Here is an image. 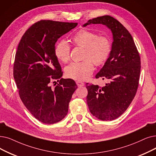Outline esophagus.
Segmentation results:
<instances>
[{"instance_id": "1", "label": "esophagus", "mask_w": 156, "mask_h": 156, "mask_svg": "<svg viewBox=\"0 0 156 156\" xmlns=\"http://www.w3.org/2000/svg\"><path fill=\"white\" fill-rule=\"evenodd\" d=\"M76 85L78 87H82V86L85 85V83L83 82H82V81H78H78H76Z\"/></svg>"}]
</instances>
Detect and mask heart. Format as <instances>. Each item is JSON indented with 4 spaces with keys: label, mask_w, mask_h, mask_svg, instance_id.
<instances>
[{
    "label": "heart",
    "mask_w": 156,
    "mask_h": 156,
    "mask_svg": "<svg viewBox=\"0 0 156 156\" xmlns=\"http://www.w3.org/2000/svg\"><path fill=\"white\" fill-rule=\"evenodd\" d=\"M73 43L84 48L82 62H74L65 69L66 75L71 79L83 80L89 77L94 70L93 62L97 66L102 65L109 58L112 50L110 41L107 36H98L95 32L80 30L72 38ZM70 46L66 41H59L55 47V55L62 62L70 59Z\"/></svg>",
    "instance_id": "heart-1"
}]
</instances>
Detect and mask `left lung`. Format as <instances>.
Here are the masks:
<instances>
[{
	"instance_id": "left-lung-1",
	"label": "left lung",
	"mask_w": 156,
	"mask_h": 156,
	"mask_svg": "<svg viewBox=\"0 0 156 156\" xmlns=\"http://www.w3.org/2000/svg\"><path fill=\"white\" fill-rule=\"evenodd\" d=\"M91 23L107 26L113 41L109 58L96 78L110 81L101 87L87 83V103L90 113L99 120H113L127 109L137 92L141 69L139 52L131 34L117 20L105 15L89 20Z\"/></svg>"
}]
</instances>
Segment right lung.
Returning <instances> with one entry per match:
<instances>
[{
	"mask_svg": "<svg viewBox=\"0 0 156 156\" xmlns=\"http://www.w3.org/2000/svg\"><path fill=\"white\" fill-rule=\"evenodd\" d=\"M77 25L40 20L26 30L18 44L13 76L19 96L27 109L44 124L57 123L66 116L77 89L73 80L61 78L63 72L54 52L58 39ZM55 79L59 83L51 87Z\"/></svg>",
	"mask_w": 156,
	"mask_h": 156,
	"instance_id": "1",
	"label": "right lung"
}]
</instances>
